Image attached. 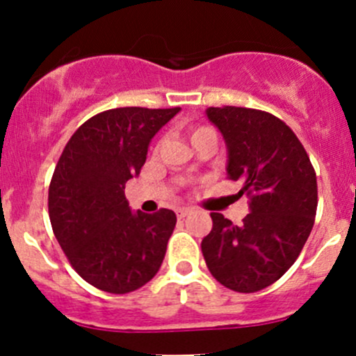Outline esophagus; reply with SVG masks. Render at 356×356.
Returning a JSON list of instances; mask_svg holds the SVG:
<instances>
[{"instance_id": "esophagus-1", "label": "esophagus", "mask_w": 356, "mask_h": 356, "mask_svg": "<svg viewBox=\"0 0 356 356\" xmlns=\"http://www.w3.org/2000/svg\"><path fill=\"white\" fill-rule=\"evenodd\" d=\"M191 213L189 208H179L177 209V218H184V216H188Z\"/></svg>"}]
</instances>
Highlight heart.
Listing matches in <instances>:
<instances>
[{
  "mask_svg": "<svg viewBox=\"0 0 356 356\" xmlns=\"http://www.w3.org/2000/svg\"><path fill=\"white\" fill-rule=\"evenodd\" d=\"M208 133H213V131L209 128H196L193 133H191V143H193L194 140H197L200 136H203V134H208Z\"/></svg>",
  "mask_w": 356,
  "mask_h": 356,
  "instance_id": "obj_1",
  "label": "heart"
}]
</instances>
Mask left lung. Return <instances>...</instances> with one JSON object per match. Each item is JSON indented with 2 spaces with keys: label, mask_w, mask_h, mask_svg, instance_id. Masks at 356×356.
Wrapping results in <instances>:
<instances>
[{
  "label": "left lung",
  "mask_w": 356,
  "mask_h": 356,
  "mask_svg": "<svg viewBox=\"0 0 356 356\" xmlns=\"http://www.w3.org/2000/svg\"><path fill=\"white\" fill-rule=\"evenodd\" d=\"M208 121L227 147V177L238 181L249 215L232 225L211 213L213 228L201 242L216 282L241 293L259 291L295 263L314 227L316 172L283 121L245 107H208Z\"/></svg>",
  "instance_id": "1"
}]
</instances>
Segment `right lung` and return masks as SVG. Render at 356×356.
Instances as JSON below:
<instances>
[{
	"label": "right lung",
	"mask_w": 356,
	"mask_h": 356,
	"mask_svg": "<svg viewBox=\"0 0 356 356\" xmlns=\"http://www.w3.org/2000/svg\"><path fill=\"white\" fill-rule=\"evenodd\" d=\"M174 109L119 107L71 136L49 186V218L74 271L99 290L129 293L156 275L175 213L131 211L126 182L140 175L152 138Z\"/></svg>",
	"instance_id": "right-lung-1"
}]
</instances>
